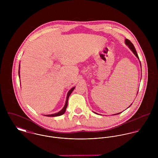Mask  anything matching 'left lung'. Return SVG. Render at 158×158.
Masks as SVG:
<instances>
[{"label": "left lung", "mask_w": 158, "mask_h": 158, "mask_svg": "<svg viewBox=\"0 0 158 158\" xmlns=\"http://www.w3.org/2000/svg\"><path fill=\"white\" fill-rule=\"evenodd\" d=\"M125 44L128 46V47L130 48V50H131L133 52V53L135 55V56H136L138 59H139V56H138V55H137V52H136V50H135V47L134 45L133 44V43H132L129 40L125 39ZM140 66H141V64H140ZM131 105H132V104H131ZM131 105H130V106H131ZM130 106H129V107H130ZM94 113H95V112H94ZM120 113H117V114H114V115L119 114H120ZM95 114H97V113H95Z\"/></svg>", "instance_id": "left-lung-1"}]
</instances>
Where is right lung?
<instances>
[{
	"mask_svg": "<svg viewBox=\"0 0 158 158\" xmlns=\"http://www.w3.org/2000/svg\"><path fill=\"white\" fill-rule=\"evenodd\" d=\"M19 69H20V64H19V77L20 78V75H19ZM75 87H73L71 89H70V90L68 92V95H67V98H66V103L64 105V106L63 107V108L60 111H59L58 113H55V114H49V115H44L45 116H47V117H56V116H60V115H63V114H64V113L66 112V108H67V106H68V99H69V97L70 96V95L71 94V93L72 92V91L74 90Z\"/></svg>",
	"mask_w": 158,
	"mask_h": 158,
	"instance_id": "obj_1",
	"label": "right lung"
}]
</instances>
